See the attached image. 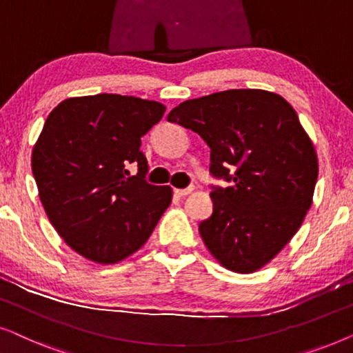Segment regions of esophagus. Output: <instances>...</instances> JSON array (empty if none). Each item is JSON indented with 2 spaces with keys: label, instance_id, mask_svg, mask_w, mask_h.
Segmentation results:
<instances>
[{
  "label": "esophagus",
  "instance_id": "obj_1",
  "mask_svg": "<svg viewBox=\"0 0 353 353\" xmlns=\"http://www.w3.org/2000/svg\"><path fill=\"white\" fill-rule=\"evenodd\" d=\"M192 191H194V186H190V188H186V190H175V194H178L180 197H185L188 194H191Z\"/></svg>",
  "mask_w": 353,
  "mask_h": 353
}]
</instances>
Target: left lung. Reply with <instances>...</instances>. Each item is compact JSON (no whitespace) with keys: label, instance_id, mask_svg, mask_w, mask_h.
I'll return each instance as SVG.
<instances>
[{"label":"left lung","instance_id":"8db88e82","mask_svg":"<svg viewBox=\"0 0 353 353\" xmlns=\"http://www.w3.org/2000/svg\"><path fill=\"white\" fill-rule=\"evenodd\" d=\"M167 120L201 134L210 173L231 181L210 192L214 212L199 225L205 248L231 272H257L292 239L313 201L316 151L296 110L272 91L228 90L188 99Z\"/></svg>","mask_w":353,"mask_h":353}]
</instances>
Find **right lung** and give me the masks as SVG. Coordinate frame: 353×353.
I'll return each mask as SVG.
<instances>
[{
	"label": "right lung",
	"instance_id": "add662e5",
	"mask_svg": "<svg viewBox=\"0 0 353 353\" xmlns=\"http://www.w3.org/2000/svg\"><path fill=\"white\" fill-rule=\"evenodd\" d=\"M165 105L101 93L64 99L32 151L38 196L51 225L86 260L114 265L143 248L172 202L170 186L144 180L139 151ZM137 163L139 173L126 170Z\"/></svg>",
	"mask_w": 353,
	"mask_h": 353
}]
</instances>
